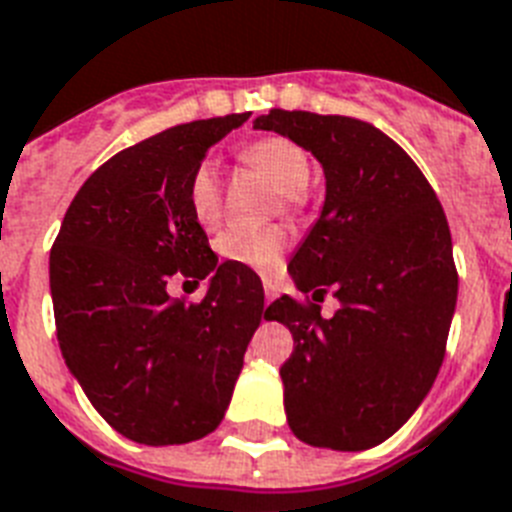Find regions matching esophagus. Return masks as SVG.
Wrapping results in <instances>:
<instances>
[{"label": "esophagus", "mask_w": 512, "mask_h": 512, "mask_svg": "<svg viewBox=\"0 0 512 512\" xmlns=\"http://www.w3.org/2000/svg\"><path fill=\"white\" fill-rule=\"evenodd\" d=\"M277 296V285L272 280H264V301H272V298Z\"/></svg>", "instance_id": "esophagus-1"}]
</instances>
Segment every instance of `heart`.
I'll return each mask as SVG.
<instances>
[{
  "label": "heart",
  "instance_id": "b5f03b06",
  "mask_svg": "<svg viewBox=\"0 0 512 512\" xmlns=\"http://www.w3.org/2000/svg\"><path fill=\"white\" fill-rule=\"evenodd\" d=\"M240 161L272 179L282 190V203L290 211L301 206V190H306L312 179V161L301 145L288 137H261L240 147ZM187 206L192 219L203 230H214L222 222L224 200L219 174L211 161L195 166L187 185ZM288 248V232L282 227H264V230H227L216 240V251L224 261L248 267L261 275H272L282 264V253Z\"/></svg>",
  "mask_w": 512,
  "mask_h": 512
}]
</instances>
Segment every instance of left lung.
<instances>
[{"instance_id":"left-lung-1","label":"left lung","mask_w":512,"mask_h":512,"mask_svg":"<svg viewBox=\"0 0 512 512\" xmlns=\"http://www.w3.org/2000/svg\"><path fill=\"white\" fill-rule=\"evenodd\" d=\"M256 129L312 150L327 179L288 264L304 298L267 306L296 343L280 367L290 431L312 447L370 449L410 420L444 362L457 304L447 216L410 155L365 121L275 108ZM327 289L342 301L330 321L316 304Z\"/></svg>"}]
</instances>
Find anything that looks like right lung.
<instances>
[{
    "instance_id": "right-lung-1",
    "label": "right lung",
    "mask_w": 512,
    "mask_h": 512,
    "mask_svg": "<svg viewBox=\"0 0 512 512\" xmlns=\"http://www.w3.org/2000/svg\"><path fill=\"white\" fill-rule=\"evenodd\" d=\"M248 116L171 126L113 155L76 192L49 251L65 365L140 444H187L222 423L261 322L256 272L219 264L187 206L195 166ZM206 276L200 302L168 296L171 279Z\"/></svg>"
}]
</instances>
